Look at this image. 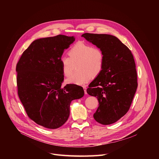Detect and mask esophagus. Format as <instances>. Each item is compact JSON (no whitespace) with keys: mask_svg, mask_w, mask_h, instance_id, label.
Wrapping results in <instances>:
<instances>
[{"mask_svg":"<svg viewBox=\"0 0 159 159\" xmlns=\"http://www.w3.org/2000/svg\"><path fill=\"white\" fill-rule=\"evenodd\" d=\"M83 88H84V93H85V94H87V87H86V86H85V85H84V86H83Z\"/></svg>","mask_w":159,"mask_h":159,"instance_id":"1","label":"esophagus"}]
</instances>
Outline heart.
<instances>
[{
	"label": "heart",
	"instance_id": "b5f03b06",
	"mask_svg": "<svg viewBox=\"0 0 159 159\" xmlns=\"http://www.w3.org/2000/svg\"><path fill=\"white\" fill-rule=\"evenodd\" d=\"M69 57L63 56L60 59L62 74L68 77L75 69L77 70L68 78L66 83L83 85L88 82L92 76L99 75L102 71L104 64V55L102 51L92 44L79 42L69 51Z\"/></svg>",
	"mask_w": 159,
	"mask_h": 159
}]
</instances>
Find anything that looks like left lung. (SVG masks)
I'll return each mask as SVG.
<instances>
[{
  "instance_id": "8db88e82",
  "label": "left lung",
  "mask_w": 159,
  "mask_h": 159,
  "mask_svg": "<svg viewBox=\"0 0 159 159\" xmlns=\"http://www.w3.org/2000/svg\"><path fill=\"white\" fill-rule=\"evenodd\" d=\"M82 36L104 55L102 71L89 85L87 93L99 101L93 115L95 120L104 125H111L126 114L137 90L134 58L129 49L115 36L84 33Z\"/></svg>"
}]
</instances>
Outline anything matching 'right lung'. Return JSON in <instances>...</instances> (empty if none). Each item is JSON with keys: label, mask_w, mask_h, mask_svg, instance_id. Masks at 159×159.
<instances>
[{"label": "right lung", "mask_w": 159, "mask_h": 159, "mask_svg": "<svg viewBox=\"0 0 159 159\" xmlns=\"http://www.w3.org/2000/svg\"><path fill=\"white\" fill-rule=\"evenodd\" d=\"M74 41V36L61 34L36 39L17 63L19 98L29 118L44 128L61 126L69 117L71 101L84 95L77 85L61 87L64 75L60 59Z\"/></svg>", "instance_id": "right-lung-1"}]
</instances>
